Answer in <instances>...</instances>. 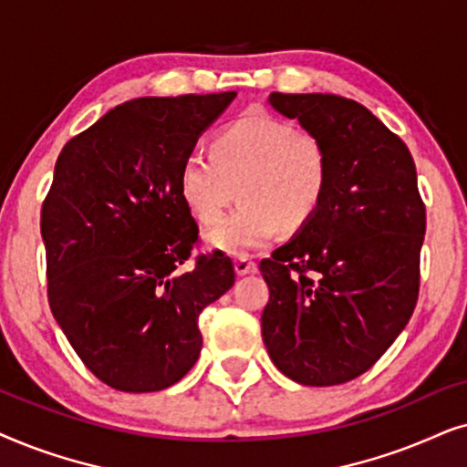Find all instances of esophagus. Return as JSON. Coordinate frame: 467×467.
I'll return each instance as SVG.
<instances>
[{
    "label": "esophagus",
    "mask_w": 467,
    "mask_h": 467,
    "mask_svg": "<svg viewBox=\"0 0 467 467\" xmlns=\"http://www.w3.org/2000/svg\"><path fill=\"white\" fill-rule=\"evenodd\" d=\"M234 271H237V275H247V273L256 271V263L247 256H239L234 260Z\"/></svg>",
    "instance_id": "obj_1"
}]
</instances>
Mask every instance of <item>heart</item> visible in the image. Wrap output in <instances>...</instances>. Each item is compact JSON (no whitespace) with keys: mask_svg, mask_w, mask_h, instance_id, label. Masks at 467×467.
<instances>
[{"mask_svg":"<svg viewBox=\"0 0 467 467\" xmlns=\"http://www.w3.org/2000/svg\"><path fill=\"white\" fill-rule=\"evenodd\" d=\"M328 183L325 142L265 110H250L222 130L211 155L190 153L179 194L198 222L213 223L234 196L241 207L207 233V245L234 256L260 250L277 228L296 230L318 211Z\"/></svg>","mask_w":467,"mask_h":467,"instance_id":"b5f03b06","label":"heart"}]
</instances>
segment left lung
I'll use <instances>...</instances> for the list:
<instances>
[{
    "instance_id": "8db88e82",
    "label": "left lung",
    "mask_w": 467,
    "mask_h": 467,
    "mask_svg": "<svg viewBox=\"0 0 467 467\" xmlns=\"http://www.w3.org/2000/svg\"><path fill=\"white\" fill-rule=\"evenodd\" d=\"M269 104L320 136L328 183L312 220L260 263L263 339L290 380L335 387L365 374L414 312L425 204L406 142L363 104L279 91Z\"/></svg>"
}]
</instances>
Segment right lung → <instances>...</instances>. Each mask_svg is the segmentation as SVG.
<instances>
[{"label": "right lung", "mask_w": 467, "mask_h": 467, "mask_svg": "<svg viewBox=\"0 0 467 467\" xmlns=\"http://www.w3.org/2000/svg\"><path fill=\"white\" fill-rule=\"evenodd\" d=\"M237 91L136 98L61 149L42 202L48 306L98 380L169 389L202 348L198 316L234 284L233 260L198 256L179 171Z\"/></svg>", "instance_id": "1"}]
</instances>
